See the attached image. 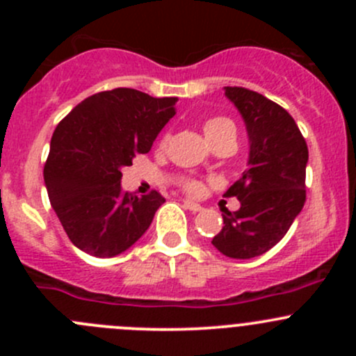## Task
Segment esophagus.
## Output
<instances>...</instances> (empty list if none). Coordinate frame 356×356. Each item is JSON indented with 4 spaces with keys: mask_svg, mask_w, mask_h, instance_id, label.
<instances>
[{
    "mask_svg": "<svg viewBox=\"0 0 356 356\" xmlns=\"http://www.w3.org/2000/svg\"><path fill=\"white\" fill-rule=\"evenodd\" d=\"M184 208H188L189 211H200L203 207L198 203H195V201H191V200H184Z\"/></svg>",
    "mask_w": 356,
    "mask_h": 356,
    "instance_id": "esophagus-1",
    "label": "esophagus"
}]
</instances>
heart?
Segmentation results:
<instances>
[{
    "label": "heart",
    "instance_id": "obj_1",
    "mask_svg": "<svg viewBox=\"0 0 356 356\" xmlns=\"http://www.w3.org/2000/svg\"><path fill=\"white\" fill-rule=\"evenodd\" d=\"M203 131L211 145H217L224 138H236V127L232 124V120H229L227 117L208 118L203 124ZM161 143H165V139ZM181 186L186 193H191V195H195V193H198L201 189V184L196 179H184L181 182Z\"/></svg>",
    "mask_w": 356,
    "mask_h": 356
}]
</instances>
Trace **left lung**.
Wrapping results in <instances>:
<instances>
[{"instance_id":"obj_1","label":"left lung","mask_w":356,"mask_h":356,"mask_svg":"<svg viewBox=\"0 0 356 356\" xmlns=\"http://www.w3.org/2000/svg\"><path fill=\"white\" fill-rule=\"evenodd\" d=\"M250 136V161L243 177L225 193L238 211L224 210V227L211 245L229 258L258 257L289 231L307 201L308 146L296 122L281 105L246 88H225Z\"/></svg>"}]
</instances>
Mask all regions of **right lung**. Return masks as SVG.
<instances>
[{
	"instance_id": "right-lung-1",
	"label": "right lung",
	"mask_w": 356,
	"mask_h": 356,
	"mask_svg": "<svg viewBox=\"0 0 356 356\" xmlns=\"http://www.w3.org/2000/svg\"><path fill=\"white\" fill-rule=\"evenodd\" d=\"M175 98L131 88L89 96L56 125L44 182L56 217L79 250L99 258L120 254L148 231L165 198L120 191L122 167L152 149L175 115Z\"/></svg>"
}]
</instances>
